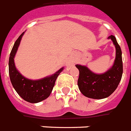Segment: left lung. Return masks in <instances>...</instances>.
<instances>
[{"label": "left lung", "mask_w": 131, "mask_h": 131, "mask_svg": "<svg viewBox=\"0 0 131 131\" xmlns=\"http://www.w3.org/2000/svg\"><path fill=\"white\" fill-rule=\"evenodd\" d=\"M113 42L116 48V58L114 64L103 74H96L85 66L76 65L79 70L78 86L85 97L101 99L109 97L117 89L123 72L122 51L114 36L107 38Z\"/></svg>", "instance_id": "8db88e82"}]
</instances>
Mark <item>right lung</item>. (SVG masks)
Masks as SVG:
<instances>
[{
	"instance_id": "add662e5",
	"label": "right lung",
	"mask_w": 131,
	"mask_h": 131,
	"mask_svg": "<svg viewBox=\"0 0 131 131\" xmlns=\"http://www.w3.org/2000/svg\"><path fill=\"white\" fill-rule=\"evenodd\" d=\"M25 32L21 34L15 42L10 53L9 73L11 84L19 96L29 103H36L46 99L52 92L56 79L63 70V67L52 75L38 80H31L23 76L17 70L14 61L15 56Z\"/></svg>"
}]
</instances>
